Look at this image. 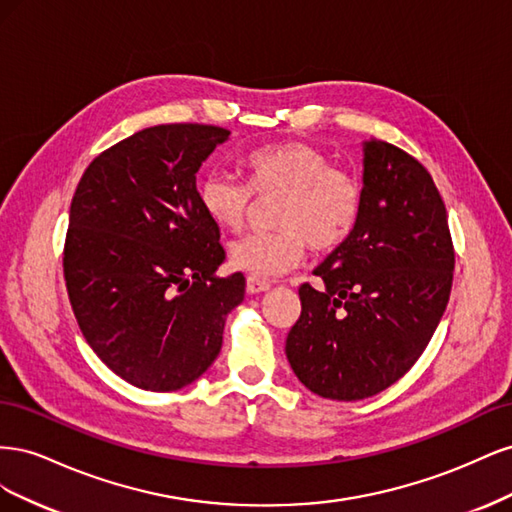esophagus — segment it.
<instances>
[{
  "mask_svg": "<svg viewBox=\"0 0 512 512\" xmlns=\"http://www.w3.org/2000/svg\"><path fill=\"white\" fill-rule=\"evenodd\" d=\"M245 288H247V292H250V294H258V292H265V290H269V288H271V284H269L267 280H260V277L250 275V277H247V284H245Z\"/></svg>",
  "mask_w": 512,
  "mask_h": 512,
  "instance_id": "obj_1",
  "label": "esophagus"
}]
</instances>
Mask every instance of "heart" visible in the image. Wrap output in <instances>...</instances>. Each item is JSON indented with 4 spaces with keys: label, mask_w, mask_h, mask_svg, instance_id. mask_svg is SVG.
<instances>
[{
    "label": "heart",
    "mask_w": 512,
    "mask_h": 512,
    "mask_svg": "<svg viewBox=\"0 0 512 512\" xmlns=\"http://www.w3.org/2000/svg\"><path fill=\"white\" fill-rule=\"evenodd\" d=\"M247 186L222 170L198 183V203L222 230L245 226L258 196L282 194L271 232H252L230 245V265L254 277H277L297 267L305 247L327 252L344 243L359 222L363 207L361 183L348 170L331 166L327 153L307 143L258 147L245 160Z\"/></svg>",
    "instance_id": "b5f03b06"
}]
</instances>
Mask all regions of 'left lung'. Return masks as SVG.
Returning a JSON list of instances; mask_svg holds the SVG:
<instances>
[{"instance_id":"8db88e82","label":"left lung","mask_w":512,"mask_h":512,"mask_svg":"<svg viewBox=\"0 0 512 512\" xmlns=\"http://www.w3.org/2000/svg\"><path fill=\"white\" fill-rule=\"evenodd\" d=\"M363 207L348 239L299 288L286 356L309 391L356 401L418 361L444 314L455 250L427 168L384 141L363 143Z\"/></svg>"}]
</instances>
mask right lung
I'll list each match as a JSON object with an SVG mask.
<instances>
[{"label":"right lung","mask_w":512,"mask_h":512,"mask_svg":"<svg viewBox=\"0 0 512 512\" xmlns=\"http://www.w3.org/2000/svg\"><path fill=\"white\" fill-rule=\"evenodd\" d=\"M230 132L166 123L87 166L64 245L68 297L100 361L143 391H177L222 348L245 277H220V228L198 203L196 173Z\"/></svg>","instance_id":"right-lung-1"}]
</instances>
